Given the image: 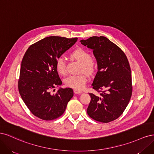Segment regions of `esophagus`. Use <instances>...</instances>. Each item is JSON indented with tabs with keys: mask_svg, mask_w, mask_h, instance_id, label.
Wrapping results in <instances>:
<instances>
[{
	"mask_svg": "<svg viewBox=\"0 0 154 154\" xmlns=\"http://www.w3.org/2000/svg\"><path fill=\"white\" fill-rule=\"evenodd\" d=\"M74 92L75 94H81V93H82V91L81 90H78V89H74Z\"/></svg>",
	"mask_w": 154,
	"mask_h": 154,
	"instance_id": "obj_1",
	"label": "esophagus"
}]
</instances>
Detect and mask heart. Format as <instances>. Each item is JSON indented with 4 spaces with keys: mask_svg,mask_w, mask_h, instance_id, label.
Here are the masks:
<instances>
[{
    "mask_svg": "<svg viewBox=\"0 0 154 154\" xmlns=\"http://www.w3.org/2000/svg\"><path fill=\"white\" fill-rule=\"evenodd\" d=\"M74 60L82 64L81 72L87 74H92L94 70V64L93 62L91 54L87 50L83 48H77L70 54ZM56 70L60 75H64L66 73V62L63 58H58L55 63ZM88 81L87 76L84 74L79 75H71L65 79V83L69 87L75 89H82L84 87Z\"/></svg>",
    "mask_w": 154,
    "mask_h": 154,
    "instance_id": "b5f03b06",
    "label": "heart"
}]
</instances>
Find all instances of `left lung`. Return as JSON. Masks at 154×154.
Wrapping results in <instances>:
<instances>
[{
	"instance_id": "obj_1",
	"label": "left lung",
	"mask_w": 154,
	"mask_h": 154,
	"mask_svg": "<svg viewBox=\"0 0 154 154\" xmlns=\"http://www.w3.org/2000/svg\"><path fill=\"white\" fill-rule=\"evenodd\" d=\"M80 42L92 49L97 63L92 87L100 93H89L87 114L97 122H112L123 114L132 96V75L128 59L118 45L105 36H92Z\"/></svg>"
}]
</instances>
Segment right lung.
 <instances>
[{
  "mask_svg": "<svg viewBox=\"0 0 154 154\" xmlns=\"http://www.w3.org/2000/svg\"><path fill=\"white\" fill-rule=\"evenodd\" d=\"M77 40L46 37L26 51L21 63L18 91L27 108L37 118L46 121L59 118L72 97L71 88H60L54 94L50 91L62 83L56 70V61Z\"/></svg>",
  "mask_w": 154,
  "mask_h": 154,
  "instance_id": "right-lung-1",
  "label": "right lung"
}]
</instances>
